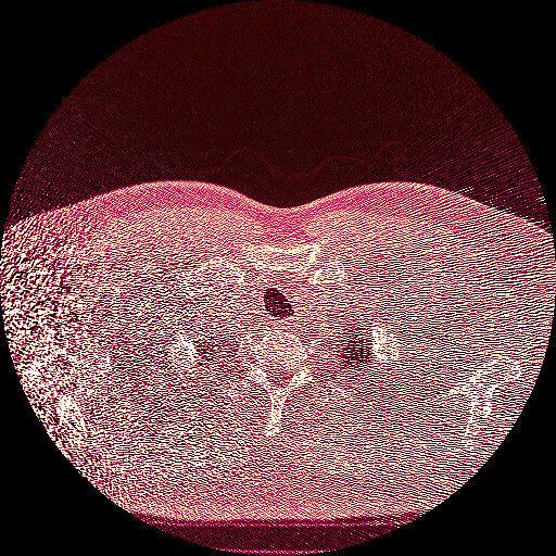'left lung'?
Here are the masks:
<instances>
[{
	"mask_svg": "<svg viewBox=\"0 0 556 556\" xmlns=\"http://www.w3.org/2000/svg\"><path fill=\"white\" fill-rule=\"evenodd\" d=\"M341 328H343V324H341ZM337 345L339 348H334V350H339V356L345 361L348 369H358L361 371L363 363L369 361V345L371 343H367L365 334L354 332V337H341V341H337Z\"/></svg>",
	"mask_w": 556,
	"mask_h": 556,
	"instance_id": "1",
	"label": "left lung"
}]
</instances>
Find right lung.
<instances>
[{"label":"right lung","mask_w":556,"mask_h":556,"mask_svg":"<svg viewBox=\"0 0 556 556\" xmlns=\"http://www.w3.org/2000/svg\"><path fill=\"white\" fill-rule=\"evenodd\" d=\"M200 332H204L202 334V339H200V354H217V350H222L224 348V341H226V334L222 332V330H217V328H211V330H206V328H202ZM208 361H213V356H206Z\"/></svg>","instance_id":"1"}]
</instances>
